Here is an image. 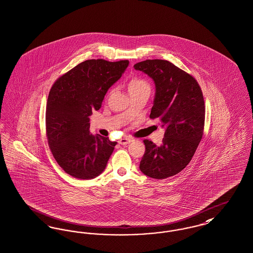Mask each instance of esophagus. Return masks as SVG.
<instances>
[{
	"label": "esophagus",
	"mask_w": 253,
	"mask_h": 253,
	"mask_svg": "<svg viewBox=\"0 0 253 253\" xmlns=\"http://www.w3.org/2000/svg\"><path fill=\"white\" fill-rule=\"evenodd\" d=\"M132 140H133L132 138L125 136V137H122V138H120V139L119 140V142L120 143V144H121V145H126V144L130 143Z\"/></svg>",
	"instance_id": "esophagus-1"
}]
</instances>
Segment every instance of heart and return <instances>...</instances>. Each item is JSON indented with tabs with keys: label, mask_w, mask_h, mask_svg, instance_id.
<instances>
[{
	"label": "heart",
	"mask_w": 253,
	"mask_h": 253,
	"mask_svg": "<svg viewBox=\"0 0 253 253\" xmlns=\"http://www.w3.org/2000/svg\"><path fill=\"white\" fill-rule=\"evenodd\" d=\"M144 88H150L147 81L140 77H134L131 79L129 83V90H135V89H144Z\"/></svg>",
	"instance_id": "heart-1"
}]
</instances>
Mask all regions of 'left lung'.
Listing matches in <instances>:
<instances>
[{
    "instance_id": "left-lung-1",
    "label": "left lung",
    "mask_w": 253,
    "mask_h": 253,
    "mask_svg": "<svg viewBox=\"0 0 253 253\" xmlns=\"http://www.w3.org/2000/svg\"><path fill=\"white\" fill-rule=\"evenodd\" d=\"M134 67L155 81L150 119H159L165 127L161 146L143 140L145 153L139 169L150 178H169L187 166L202 140L206 119L203 91L192 75L167 60H145Z\"/></svg>"
}]
</instances>
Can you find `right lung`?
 <instances>
[{
	"instance_id": "add662e5",
	"label": "right lung",
	"mask_w": 253,
	"mask_h": 253,
	"mask_svg": "<svg viewBox=\"0 0 253 253\" xmlns=\"http://www.w3.org/2000/svg\"><path fill=\"white\" fill-rule=\"evenodd\" d=\"M128 65V60H86L52 85L45 109V135L53 158L67 174L89 179L104 171L118 142L89 134V117L100 109L107 90Z\"/></svg>"
}]
</instances>
